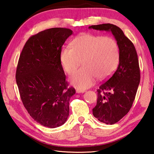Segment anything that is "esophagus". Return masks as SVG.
<instances>
[{
  "instance_id": "1",
  "label": "esophagus",
  "mask_w": 154,
  "mask_h": 154,
  "mask_svg": "<svg viewBox=\"0 0 154 154\" xmlns=\"http://www.w3.org/2000/svg\"><path fill=\"white\" fill-rule=\"evenodd\" d=\"M76 93H78V94H82V93H84L85 91V90H79V89H77V90H76Z\"/></svg>"
}]
</instances>
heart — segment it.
Instances as JSON below:
<instances>
[{"instance_id": "heart-1", "label": "heart", "mask_w": 154, "mask_h": 154, "mask_svg": "<svg viewBox=\"0 0 154 154\" xmlns=\"http://www.w3.org/2000/svg\"><path fill=\"white\" fill-rule=\"evenodd\" d=\"M71 48L65 47L60 54L61 64L68 74H73L70 82L79 90L91 87L98 78L104 80L117 69L120 59L117 42L111 37L84 33L70 43Z\"/></svg>"}]
</instances>
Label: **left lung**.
I'll return each instance as SVG.
<instances>
[{
    "label": "left lung",
    "mask_w": 154,
    "mask_h": 154,
    "mask_svg": "<svg viewBox=\"0 0 154 154\" xmlns=\"http://www.w3.org/2000/svg\"><path fill=\"white\" fill-rule=\"evenodd\" d=\"M88 28L111 32L119 45L120 59L117 69L100 85L97 90V105L92 109L94 116L100 122L113 125L128 113L135 99L140 80L137 53L131 41L117 26L103 23Z\"/></svg>",
    "instance_id": "obj_1"
}]
</instances>
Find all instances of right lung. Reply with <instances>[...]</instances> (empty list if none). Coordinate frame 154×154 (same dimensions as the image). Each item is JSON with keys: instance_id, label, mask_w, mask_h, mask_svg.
Masks as SVG:
<instances>
[{"instance_id": "1", "label": "right lung", "mask_w": 154, "mask_h": 154, "mask_svg": "<svg viewBox=\"0 0 154 154\" xmlns=\"http://www.w3.org/2000/svg\"><path fill=\"white\" fill-rule=\"evenodd\" d=\"M72 33L70 29L53 28L32 35L17 66L16 83L23 105L34 121L51 128L66 121L70 97L76 93L68 88L60 60L62 46Z\"/></svg>"}]
</instances>
